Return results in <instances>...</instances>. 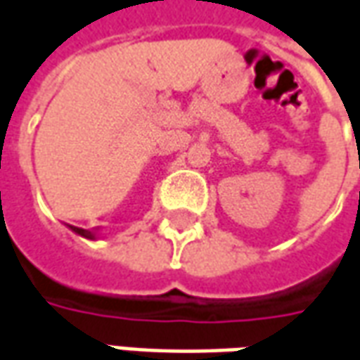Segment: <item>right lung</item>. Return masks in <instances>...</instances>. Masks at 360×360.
Masks as SVG:
<instances>
[{"label": "right lung", "mask_w": 360, "mask_h": 360, "mask_svg": "<svg viewBox=\"0 0 360 360\" xmlns=\"http://www.w3.org/2000/svg\"><path fill=\"white\" fill-rule=\"evenodd\" d=\"M70 229L76 233V235L84 237V239H90V241H96V239H98V229L90 231V229H80V227H72V225H70Z\"/></svg>", "instance_id": "1"}]
</instances>
